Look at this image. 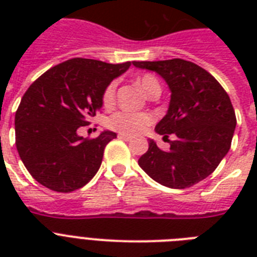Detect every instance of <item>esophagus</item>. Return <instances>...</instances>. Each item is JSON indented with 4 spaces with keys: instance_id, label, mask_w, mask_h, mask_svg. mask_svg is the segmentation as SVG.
Instances as JSON below:
<instances>
[{
    "instance_id": "1",
    "label": "esophagus",
    "mask_w": 257,
    "mask_h": 257,
    "mask_svg": "<svg viewBox=\"0 0 257 257\" xmlns=\"http://www.w3.org/2000/svg\"><path fill=\"white\" fill-rule=\"evenodd\" d=\"M118 139H121V140H125V141L132 140V137L129 136V135H124V133H120V135H118Z\"/></svg>"
}]
</instances>
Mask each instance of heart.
<instances>
[{"label": "heart", "instance_id": "obj_1", "mask_svg": "<svg viewBox=\"0 0 257 257\" xmlns=\"http://www.w3.org/2000/svg\"><path fill=\"white\" fill-rule=\"evenodd\" d=\"M136 82L149 97L161 93L160 82L157 81V78L152 74H143L140 77H137ZM114 94H116V82H110L102 93V104L105 106L112 105L114 101ZM152 122L153 117L148 113L131 112H117L109 117L108 120V125L110 128L124 135H129V136L144 132L149 125H152Z\"/></svg>", "mask_w": 257, "mask_h": 257}]
</instances>
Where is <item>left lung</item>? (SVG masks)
Wrapping results in <instances>:
<instances>
[{
  "label": "left lung",
  "instance_id": "obj_1",
  "mask_svg": "<svg viewBox=\"0 0 257 257\" xmlns=\"http://www.w3.org/2000/svg\"><path fill=\"white\" fill-rule=\"evenodd\" d=\"M133 65L156 72L168 84V112L155 129L164 139L175 135L168 151L149 140L139 165L161 185L192 187L211 175L231 148L236 116L229 96L211 73L191 61L173 58Z\"/></svg>",
  "mask_w": 257,
  "mask_h": 257
}]
</instances>
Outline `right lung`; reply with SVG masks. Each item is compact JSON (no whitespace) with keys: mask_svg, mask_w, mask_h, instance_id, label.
<instances>
[{"mask_svg":"<svg viewBox=\"0 0 257 257\" xmlns=\"http://www.w3.org/2000/svg\"><path fill=\"white\" fill-rule=\"evenodd\" d=\"M132 62L108 64L72 58L50 68L28 88L16 112V147L36 181L52 191L73 192L100 169L104 149L116 133L78 136L102 106V93Z\"/></svg>","mask_w":257,"mask_h":257,"instance_id":"add662e5","label":"right lung"}]
</instances>
